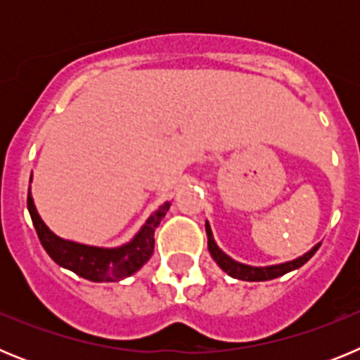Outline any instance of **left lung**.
I'll return each mask as SVG.
<instances>
[{
	"instance_id": "obj_1",
	"label": "left lung",
	"mask_w": 360,
	"mask_h": 360,
	"mask_svg": "<svg viewBox=\"0 0 360 360\" xmlns=\"http://www.w3.org/2000/svg\"><path fill=\"white\" fill-rule=\"evenodd\" d=\"M205 231H207V245H209V252H211L212 259H214V262L218 263V265L221 266L229 276L241 279V281H269V279L279 278V276L287 274V272H290V270L303 266L304 263H307L308 259L317 252V249H319V245H316L310 252L297 257V259H294V262L281 263V265L263 266L262 269V266H249L231 259V257H229L225 252H221V250L218 249V245L214 243V238H212V232H211V227H209V224H205Z\"/></svg>"
}]
</instances>
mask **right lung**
Masks as SVG:
<instances>
[{
	"instance_id": "right-lung-1",
	"label": "right lung",
	"mask_w": 360,
	"mask_h": 360,
	"mask_svg": "<svg viewBox=\"0 0 360 360\" xmlns=\"http://www.w3.org/2000/svg\"><path fill=\"white\" fill-rule=\"evenodd\" d=\"M27 205L32 224L36 227L37 238L49 256L57 265L72 270L88 281H119L141 269L151 257L153 249H155V229L160 225L162 218L171 207V203L165 202L146 221L142 231L136 234L131 243L119 247V249H97V247H86V245L73 243V241H65L57 238L53 232H50L49 227L41 221L39 214L34 207L30 191H28Z\"/></svg>"
}]
</instances>
